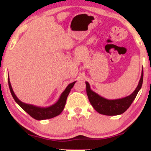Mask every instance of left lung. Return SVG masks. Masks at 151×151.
<instances>
[{
	"label": "left lung",
	"instance_id": "8db88e82",
	"mask_svg": "<svg viewBox=\"0 0 151 151\" xmlns=\"http://www.w3.org/2000/svg\"><path fill=\"white\" fill-rule=\"evenodd\" d=\"M143 83V69L142 71L140 80L137 87L130 95L125 98L115 100H108L100 96L90 88L89 83L86 82V93L88 98L94 109L100 114L105 115H118L124 113L130 106L136 98L138 92L141 89Z\"/></svg>",
	"mask_w": 151,
	"mask_h": 151
}]
</instances>
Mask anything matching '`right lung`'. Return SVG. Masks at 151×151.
<instances>
[{
  "label": "right lung",
  "mask_w": 151,
  "mask_h": 151,
  "mask_svg": "<svg viewBox=\"0 0 151 151\" xmlns=\"http://www.w3.org/2000/svg\"><path fill=\"white\" fill-rule=\"evenodd\" d=\"M71 83L69 84L65 91L60 95V98L57 101L56 104L53 105L48 106V107H39V106H36L31 105V104H27L25 103L22 102L20 100L18 99L15 95L13 90H12V86H11L10 81H9V78L8 77V83H9V90L12 94V97H13L14 100L15 102L20 106L21 107L27 112L29 114L32 118H35L36 120H45V119H49V118H52L53 117H56L57 115H60L62 112H63V109L65 105L66 100H67L68 96L69 95V92L71 91V89L74 86V83Z\"/></svg>",
  "instance_id": "1"
}]
</instances>
